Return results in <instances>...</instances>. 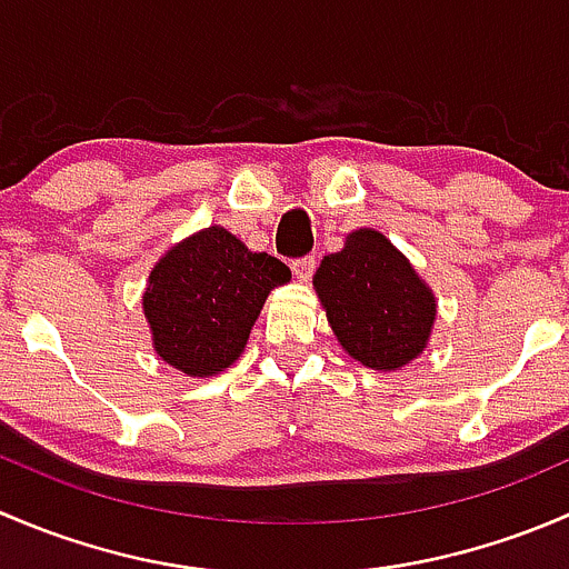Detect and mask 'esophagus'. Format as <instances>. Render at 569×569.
<instances>
[{
  "label": "esophagus",
  "instance_id": "esophagus-1",
  "mask_svg": "<svg viewBox=\"0 0 569 569\" xmlns=\"http://www.w3.org/2000/svg\"><path fill=\"white\" fill-rule=\"evenodd\" d=\"M313 269H317V261H313L311 256L297 258V261H291V272H295V278L302 280V283H308V280H311Z\"/></svg>",
  "mask_w": 569,
  "mask_h": 569
}]
</instances>
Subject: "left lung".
Returning a JSON list of instances; mask_svg holds the SVG:
<instances>
[{"mask_svg":"<svg viewBox=\"0 0 569 569\" xmlns=\"http://www.w3.org/2000/svg\"><path fill=\"white\" fill-rule=\"evenodd\" d=\"M313 289L343 352L375 371H396L423 355L438 300L386 233L358 228L321 258Z\"/></svg>","mask_w":569,"mask_h":569,"instance_id":"8db88e82","label":"left lung"}]
</instances>
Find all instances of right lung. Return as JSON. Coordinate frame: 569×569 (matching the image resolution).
Here are the masks:
<instances>
[{
    "instance_id": "right-lung-1",
    "label": "right lung",
    "mask_w": 569,
    "mask_h": 569,
    "mask_svg": "<svg viewBox=\"0 0 569 569\" xmlns=\"http://www.w3.org/2000/svg\"><path fill=\"white\" fill-rule=\"evenodd\" d=\"M283 261L209 226L153 263L142 313L159 360L187 377H214L242 358L269 291L289 283Z\"/></svg>"
}]
</instances>
